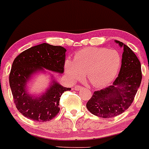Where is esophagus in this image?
<instances>
[{"label": "esophagus", "mask_w": 149, "mask_h": 149, "mask_svg": "<svg viewBox=\"0 0 149 149\" xmlns=\"http://www.w3.org/2000/svg\"><path fill=\"white\" fill-rule=\"evenodd\" d=\"M82 89V86H79V85H76V86H74V89L76 91H79Z\"/></svg>", "instance_id": "34e87169"}]
</instances>
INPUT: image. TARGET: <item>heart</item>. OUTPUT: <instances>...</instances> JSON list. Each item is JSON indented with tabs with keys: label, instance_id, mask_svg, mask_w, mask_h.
<instances>
[{
	"label": "heart",
	"instance_id": "heart-1",
	"mask_svg": "<svg viewBox=\"0 0 149 149\" xmlns=\"http://www.w3.org/2000/svg\"><path fill=\"white\" fill-rule=\"evenodd\" d=\"M118 52L97 47H89L78 52L73 61L67 60L65 71L72 81L80 80L86 75L92 86L103 87L115 79L121 67Z\"/></svg>",
	"mask_w": 149,
	"mask_h": 149
}]
</instances>
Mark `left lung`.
<instances>
[{
  "label": "left lung",
  "mask_w": 149,
  "mask_h": 149,
  "mask_svg": "<svg viewBox=\"0 0 149 149\" xmlns=\"http://www.w3.org/2000/svg\"><path fill=\"white\" fill-rule=\"evenodd\" d=\"M123 48L122 65L113 85L95 91L86 103L92 114L112 118L125 112L133 102L142 79L141 65L130 47L115 41Z\"/></svg>",
  "instance_id": "left-lung-1"
}]
</instances>
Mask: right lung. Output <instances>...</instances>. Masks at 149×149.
<instances>
[{"label":"right lung","mask_w":149,"mask_h":149,"mask_svg":"<svg viewBox=\"0 0 149 149\" xmlns=\"http://www.w3.org/2000/svg\"><path fill=\"white\" fill-rule=\"evenodd\" d=\"M65 52L64 47L44 43L22 52L14 59L9 84L16 107L24 116L44 122L54 119L59 113L60 97L70 88L64 87L53 80L45 93L35 97L27 92L26 86L34 73L44 71V68L63 73Z\"/></svg>","instance_id":"right-lung-1"}]
</instances>
